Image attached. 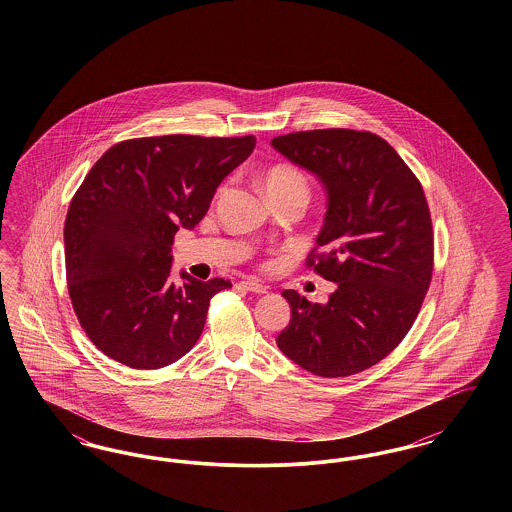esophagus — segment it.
I'll return each mask as SVG.
<instances>
[{
  "label": "esophagus",
  "mask_w": 512,
  "mask_h": 512,
  "mask_svg": "<svg viewBox=\"0 0 512 512\" xmlns=\"http://www.w3.org/2000/svg\"><path fill=\"white\" fill-rule=\"evenodd\" d=\"M242 288L251 293H267V286H263V284L255 282V280H244V282H242Z\"/></svg>",
  "instance_id": "34e87169"
}]
</instances>
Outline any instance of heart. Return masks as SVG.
Returning <instances> with one entry per match:
<instances>
[{"mask_svg": "<svg viewBox=\"0 0 512 512\" xmlns=\"http://www.w3.org/2000/svg\"><path fill=\"white\" fill-rule=\"evenodd\" d=\"M263 186L270 201L299 199L307 205L311 197V180L307 172L293 163H276L263 174Z\"/></svg>", "mask_w": 512, "mask_h": 512, "instance_id": "obj_1", "label": "heart"}]
</instances>
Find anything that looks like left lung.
<instances>
[{"label":"left lung","mask_w":512,"mask_h":512,"mask_svg":"<svg viewBox=\"0 0 512 512\" xmlns=\"http://www.w3.org/2000/svg\"><path fill=\"white\" fill-rule=\"evenodd\" d=\"M272 146L326 186L328 211L307 267L336 282L326 305L282 293L292 318L276 343L322 378L363 372L407 336L430 288L434 230L422 184L365 130H303Z\"/></svg>","instance_id":"obj_1"}]
</instances>
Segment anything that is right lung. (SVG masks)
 Returning <instances> with one entry per match:
<instances>
[{
  "instance_id": "1",
  "label": "right lung",
  "mask_w": 512,
  "mask_h": 512,
  "mask_svg": "<svg viewBox=\"0 0 512 512\" xmlns=\"http://www.w3.org/2000/svg\"><path fill=\"white\" fill-rule=\"evenodd\" d=\"M255 136L190 134L109 147L73 195L65 268L74 315L90 341L130 368H161L199 340L211 297L230 280L171 276L178 228L205 217L220 182L251 155Z\"/></svg>"
}]
</instances>
